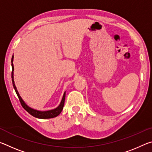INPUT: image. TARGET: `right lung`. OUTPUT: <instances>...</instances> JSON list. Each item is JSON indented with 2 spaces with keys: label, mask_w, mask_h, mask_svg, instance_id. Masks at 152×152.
Here are the masks:
<instances>
[{
  "label": "right lung",
  "mask_w": 152,
  "mask_h": 152,
  "mask_svg": "<svg viewBox=\"0 0 152 152\" xmlns=\"http://www.w3.org/2000/svg\"><path fill=\"white\" fill-rule=\"evenodd\" d=\"M12 61H13V56H12V60H11V63H12V73H11V77H12V85H13L14 88L15 90V92L18 96V98H19V101L20 104H21L22 107H23V109L25 110H26L29 113L30 115H31L32 116L39 118V119H50V118H53L57 117L58 115H59L61 113V110H62L63 108H64V101H65V97H66V92H64V96L62 98V100H61L60 104L59 105L58 107L56 108L55 109L51 110H48V111H39V110H36L33 109H31L30 107H29L25 103L24 101H23V99H21V97L20 96V95L18 92L16 86H15V82H14V80H13V71H14V66H13V64H12Z\"/></svg>",
  "instance_id": "add662e5"
}]
</instances>
